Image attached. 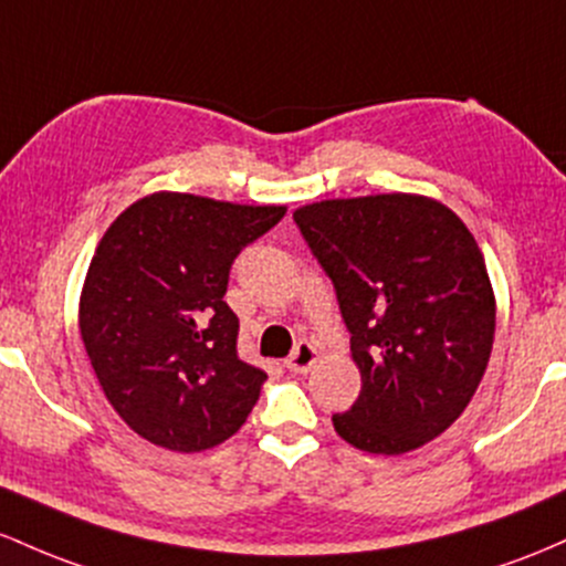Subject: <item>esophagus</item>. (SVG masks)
Here are the masks:
<instances>
[{"mask_svg": "<svg viewBox=\"0 0 566 566\" xmlns=\"http://www.w3.org/2000/svg\"><path fill=\"white\" fill-rule=\"evenodd\" d=\"M315 360H317L315 347L310 345V342H300V345H296L294 355H291V358L285 360V368H289V371H294V374H307L310 368H313Z\"/></svg>", "mask_w": 566, "mask_h": 566, "instance_id": "34e87169", "label": "esophagus"}]
</instances>
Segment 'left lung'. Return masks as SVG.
<instances>
[{
    "instance_id": "1",
    "label": "left lung",
    "mask_w": 566,
    "mask_h": 566,
    "mask_svg": "<svg viewBox=\"0 0 566 566\" xmlns=\"http://www.w3.org/2000/svg\"><path fill=\"white\" fill-rule=\"evenodd\" d=\"M332 277L360 368L336 433L371 454L433 441L471 403L494 342V294L460 216L420 195L323 200L294 213Z\"/></svg>"
}]
</instances>
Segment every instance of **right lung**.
<instances>
[{
  "label": "right lung",
  "instance_id": "obj_1",
  "mask_svg": "<svg viewBox=\"0 0 566 566\" xmlns=\"http://www.w3.org/2000/svg\"><path fill=\"white\" fill-rule=\"evenodd\" d=\"M285 216L157 192L101 238L80 300V334L119 417L170 452H202L238 433L266 374L238 355L224 302L232 262Z\"/></svg>",
  "mask_w": 566,
  "mask_h": 566
}]
</instances>
